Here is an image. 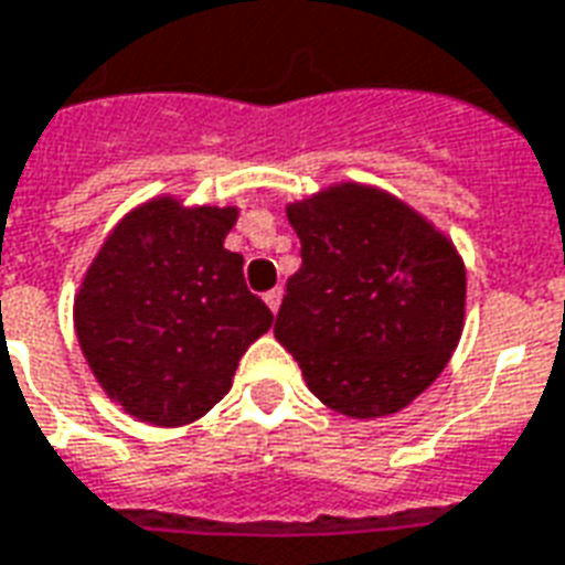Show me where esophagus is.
<instances>
[{
    "label": "esophagus",
    "instance_id": "34e87169",
    "mask_svg": "<svg viewBox=\"0 0 565 565\" xmlns=\"http://www.w3.org/2000/svg\"><path fill=\"white\" fill-rule=\"evenodd\" d=\"M266 299V305H269L271 315H278V308H281V299H284V290L281 287H275V290H269V294L263 296Z\"/></svg>",
    "mask_w": 565,
    "mask_h": 565
}]
</instances>
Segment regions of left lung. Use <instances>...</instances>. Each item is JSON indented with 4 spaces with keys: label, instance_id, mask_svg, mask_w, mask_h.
Segmentation results:
<instances>
[{
    "label": "left lung",
    "instance_id": "obj_1",
    "mask_svg": "<svg viewBox=\"0 0 565 565\" xmlns=\"http://www.w3.org/2000/svg\"><path fill=\"white\" fill-rule=\"evenodd\" d=\"M302 266L275 338L329 411L380 419L419 398L461 341L467 269L419 209L367 182L287 203Z\"/></svg>",
    "mask_w": 565,
    "mask_h": 565
}]
</instances>
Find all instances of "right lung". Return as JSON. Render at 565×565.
Returning a JSON list of instances; mask_svg holds the SVG:
<instances>
[{
  "instance_id": "right-lung-1",
  "label": "right lung",
  "mask_w": 565,
  "mask_h": 565,
  "mask_svg": "<svg viewBox=\"0 0 565 565\" xmlns=\"http://www.w3.org/2000/svg\"><path fill=\"white\" fill-rule=\"evenodd\" d=\"M239 206L149 198L107 233L74 294L86 365L128 416L179 428L233 386L242 353L271 326L224 248Z\"/></svg>"
}]
</instances>
